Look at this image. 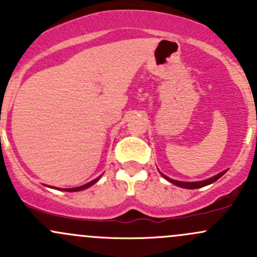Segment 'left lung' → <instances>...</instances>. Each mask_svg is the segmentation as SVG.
Here are the masks:
<instances>
[{
    "mask_svg": "<svg viewBox=\"0 0 257 257\" xmlns=\"http://www.w3.org/2000/svg\"><path fill=\"white\" fill-rule=\"evenodd\" d=\"M225 173H226V170H225V172H222V173H220V174L215 175V177H212V178H210V179H206V180L195 181V183H184V181L173 180V179H169L168 177H165V175H163V177L167 179V180H169L170 183H173V184H175V185L180 186V188H185V189H198V188H203V186H205V185H209V184H212V183H214V181H216L217 179L221 178L222 175L225 174Z\"/></svg>",
    "mask_w": 257,
    "mask_h": 257,
    "instance_id": "obj_1",
    "label": "left lung"
}]
</instances>
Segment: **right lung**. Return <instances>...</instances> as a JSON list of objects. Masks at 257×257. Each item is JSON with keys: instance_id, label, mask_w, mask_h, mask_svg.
<instances>
[{"instance_id": "obj_1", "label": "right lung", "mask_w": 257, "mask_h": 257, "mask_svg": "<svg viewBox=\"0 0 257 257\" xmlns=\"http://www.w3.org/2000/svg\"><path fill=\"white\" fill-rule=\"evenodd\" d=\"M99 180V177H98L97 179H94V180H92L90 181V183H88V184H85V185H82V186H78V188H72V189H64V190L66 191H79V190H83V189H87V188H89V186H92L93 184L94 183H97V181Z\"/></svg>"}]
</instances>
